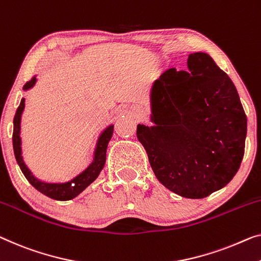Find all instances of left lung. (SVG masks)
Instances as JSON below:
<instances>
[{
  "label": "left lung",
  "mask_w": 261,
  "mask_h": 261,
  "mask_svg": "<svg viewBox=\"0 0 261 261\" xmlns=\"http://www.w3.org/2000/svg\"><path fill=\"white\" fill-rule=\"evenodd\" d=\"M152 127L137 126L155 177L170 191L199 199L231 181L245 152L247 118L238 91L207 54H190L151 90Z\"/></svg>",
  "instance_id": "left-lung-1"
}]
</instances>
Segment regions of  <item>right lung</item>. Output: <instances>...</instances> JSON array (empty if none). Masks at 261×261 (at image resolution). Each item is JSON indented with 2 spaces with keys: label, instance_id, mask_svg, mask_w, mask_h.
<instances>
[{
  "label": "right lung",
  "instance_id": "obj_1",
  "mask_svg": "<svg viewBox=\"0 0 261 261\" xmlns=\"http://www.w3.org/2000/svg\"><path fill=\"white\" fill-rule=\"evenodd\" d=\"M36 83V77H33L31 81L27 82L23 89H30L33 85ZM24 109V98L21 99V103L16 110L14 117V132H13V146H14V153L16 157L17 164L19 169L24 174V177L28 179L31 185L34 186L37 191L45 194L46 197L51 198V199L56 200H69L75 198L77 194H80L83 190L91 184V182L98 177V174L106 164V158H107V147L108 143L111 139L112 132H114V126H109L108 129L100 135L97 143L96 152H95V161L89 168L82 172L80 176H77L75 179L65 182V184H48V182H43L37 180L30 171L27 168L24 163H23L22 155H21V138H19V130H21V116Z\"/></svg>",
  "mask_w": 261,
  "mask_h": 261
}]
</instances>
